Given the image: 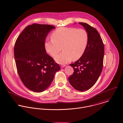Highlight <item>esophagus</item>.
I'll use <instances>...</instances> for the list:
<instances>
[{"label": "esophagus", "instance_id": "34e87169", "mask_svg": "<svg viewBox=\"0 0 123 123\" xmlns=\"http://www.w3.org/2000/svg\"><path fill=\"white\" fill-rule=\"evenodd\" d=\"M64 67H65V65H61V68H64Z\"/></svg>", "mask_w": 123, "mask_h": 123}]
</instances>
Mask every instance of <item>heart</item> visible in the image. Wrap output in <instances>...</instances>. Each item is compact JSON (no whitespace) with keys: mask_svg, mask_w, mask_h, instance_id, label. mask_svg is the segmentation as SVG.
<instances>
[{"mask_svg":"<svg viewBox=\"0 0 123 123\" xmlns=\"http://www.w3.org/2000/svg\"><path fill=\"white\" fill-rule=\"evenodd\" d=\"M51 38L52 40L45 42L44 47L47 53L53 57L62 49L63 51L55 58L59 63H66L72 59L76 60L80 58L87 48L88 41L85 30L74 27H59L53 31Z\"/></svg>","mask_w":123,"mask_h":123,"instance_id":"b5f03b06","label":"heart"}]
</instances>
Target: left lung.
<instances>
[{"label":"left lung","instance_id":"left-lung-1","mask_svg":"<svg viewBox=\"0 0 123 123\" xmlns=\"http://www.w3.org/2000/svg\"><path fill=\"white\" fill-rule=\"evenodd\" d=\"M86 29L88 35L87 48L82 56L70 64L74 72L68 78L75 89L84 91L93 86L103 69L104 46L98 31L87 23H79Z\"/></svg>","mask_w":123,"mask_h":123}]
</instances>
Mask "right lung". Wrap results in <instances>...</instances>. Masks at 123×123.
<instances>
[{
  "mask_svg": "<svg viewBox=\"0 0 123 123\" xmlns=\"http://www.w3.org/2000/svg\"><path fill=\"white\" fill-rule=\"evenodd\" d=\"M55 28L49 25H29L15 43L14 56L18 75L25 86L33 91L45 90L61 69L44 47L47 35Z\"/></svg>",
  "mask_w": 123,
  "mask_h": 123,
  "instance_id": "obj_1",
  "label": "right lung"
}]
</instances>
